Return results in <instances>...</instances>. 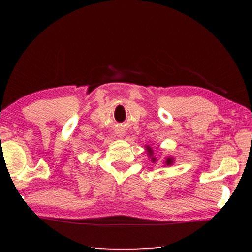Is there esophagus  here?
<instances>
[{"instance_id":"34e87169","label":"esophagus","mask_w":252,"mask_h":252,"mask_svg":"<svg viewBox=\"0 0 252 252\" xmlns=\"http://www.w3.org/2000/svg\"><path fill=\"white\" fill-rule=\"evenodd\" d=\"M118 134H119V136H123V135H125V132L120 131V132H118Z\"/></svg>"}]
</instances>
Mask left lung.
I'll return each mask as SVG.
<instances>
[{"label": "left lung", "mask_w": 252, "mask_h": 252, "mask_svg": "<svg viewBox=\"0 0 252 252\" xmlns=\"http://www.w3.org/2000/svg\"><path fill=\"white\" fill-rule=\"evenodd\" d=\"M148 152H150V155H152V150H151V149H150V148H149V149H148ZM152 159H153V158H152ZM153 161H155V159H153ZM172 162H173V161H172V159H170V158H168V159H167V161H165V163H167V164L169 165V164H171V163H172Z\"/></svg>", "instance_id": "left-lung-1"}]
</instances>
